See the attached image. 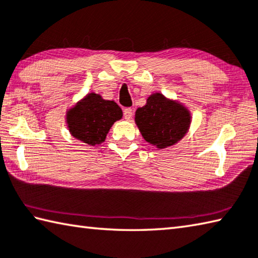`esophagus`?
<instances>
[{"instance_id":"34e87169","label":"esophagus","mask_w":258,"mask_h":258,"mask_svg":"<svg viewBox=\"0 0 258 258\" xmlns=\"http://www.w3.org/2000/svg\"><path fill=\"white\" fill-rule=\"evenodd\" d=\"M133 113H134V111H133V109H131V108H124L123 109V116L127 120L131 119V116H133Z\"/></svg>"}]
</instances>
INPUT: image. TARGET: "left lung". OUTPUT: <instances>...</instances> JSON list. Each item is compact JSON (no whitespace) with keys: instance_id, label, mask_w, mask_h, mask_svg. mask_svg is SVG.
<instances>
[{"instance_id":"obj_1","label":"left lung","mask_w":258,"mask_h":258,"mask_svg":"<svg viewBox=\"0 0 258 258\" xmlns=\"http://www.w3.org/2000/svg\"><path fill=\"white\" fill-rule=\"evenodd\" d=\"M136 123L146 142L165 148L186 134L189 114L182 105L157 93L150 95L146 105L136 111Z\"/></svg>"}]
</instances>
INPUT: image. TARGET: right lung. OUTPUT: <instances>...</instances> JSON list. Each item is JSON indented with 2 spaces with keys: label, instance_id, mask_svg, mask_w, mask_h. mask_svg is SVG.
Listing matches in <instances>:
<instances>
[{
  "label": "right lung",
  "instance_id": "add662e5",
  "mask_svg": "<svg viewBox=\"0 0 258 258\" xmlns=\"http://www.w3.org/2000/svg\"><path fill=\"white\" fill-rule=\"evenodd\" d=\"M121 116L122 111L115 102L92 93L70 111L67 124L75 138L96 146L104 142L111 125Z\"/></svg>",
  "mask_w": 258,
  "mask_h": 258
}]
</instances>
